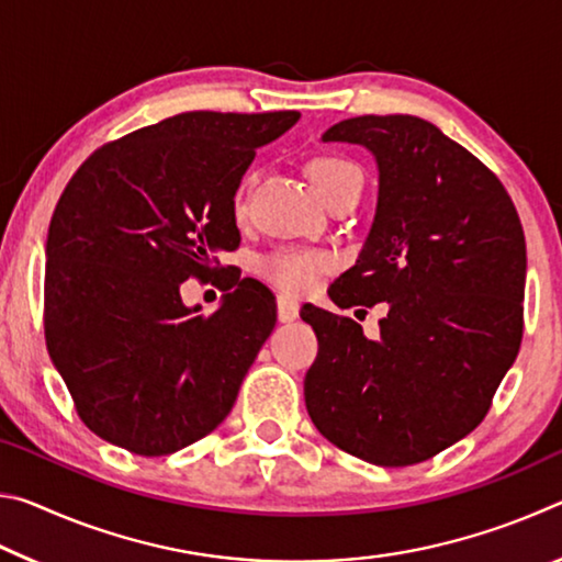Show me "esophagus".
Segmentation results:
<instances>
[{"mask_svg":"<svg viewBox=\"0 0 562 562\" xmlns=\"http://www.w3.org/2000/svg\"><path fill=\"white\" fill-rule=\"evenodd\" d=\"M300 315V304L294 297H288V294H280L278 297V317L280 322H292Z\"/></svg>","mask_w":562,"mask_h":562,"instance_id":"obj_1","label":"esophagus"}]
</instances>
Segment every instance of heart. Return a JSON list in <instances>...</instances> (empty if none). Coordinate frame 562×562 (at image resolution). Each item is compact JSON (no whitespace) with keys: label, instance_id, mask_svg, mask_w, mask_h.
<instances>
[{"label":"heart","instance_id":"b5f03b06","mask_svg":"<svg viewBox=\"0 0 562 562\" xmlns=\"http://www.w3.org/2000/svg\"><path fill=\"white\" fill-rule=\"evenodd\" d=\"M307 170L312 183H315L325 201L335 190L351 183V180H359L361 183V170L349 158L337 154H319L310 158ZM252 186L255 173H247L235 190L233 211L237 217H243L247 211V198H250ZM331 268H335V258L327 250H317V247H278V250L255 260V272L260 278L292 294L312 290L322 274L329 272Z\"/></svg>","mask_w":562,"mask_h":562}]
</instances>
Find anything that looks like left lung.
I'll list each match as a JSON object with an SVG mask.
<instances>
[{
    "label": "left lung",
    "instance_id": "8db88e82",
    "mask_svg": "<svg viewBox=\"0 0 562 562\" xmlns=\"http://www.w3.org/2000/svg\"><path fill=\"white\" fill-rule=\"evenodd\" d=\"M322 140L364 146L379 168L372 231L329 297L389 312L369 339L355 319L304 304L319 341L304 404L341 451L389 469L422 463L483 422L518 357L520 217L496 173L424 119L357 116Z\"/></svg>",
    "mask_w": 562,
    "mask_h": 562
}]
</instances>
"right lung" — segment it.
<instances>
[{
	"label": "right lung",
	"mask_w": 562,
	"mask_h": 562,
	"mask_svg": "<svg viewBox=\"0 0 562 562\" xmlns=\"http://www.w3.org/2000/svg\"><path fill=\"white\" fill-rule=\"evenodd\" d=\"M297 119L178 113L93 150L64 188L46 237V349L103 441L168 456L231 414L278 304L245 278L203 315L180 284L240 245L235 190Z\"/></svg>",
	"instance_id": "right-lung-1"
}]
</instances>
